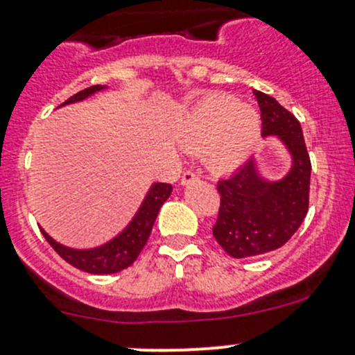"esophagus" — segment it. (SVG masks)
<instances>
[{"label": "esophagus", "mask_w": 355, "mask_h": 355, "mask_svg": "<svg viewBox=\"0 0 355 355\" xmlns=\"http://www.w3.org/2000/svg\"><path fill=\"white\" fill-rule=\"evenodd\" d=\"M197 180H198V175L195 174V172L187 171V172H183V175H181V184H183V187H187V184L193 183V181H197Z\"/></svg>", "instance_id": "obj_1"}]
</instances>
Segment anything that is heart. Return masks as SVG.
Listing matches in <instances>:
<instances>
[{
  "mask_svg": "<svg viewBox=\"0 0 355 355\" xmlns=\"http://www.w3.org/2000/svg\"><path fill=\"white\" fill-rule=\"evenodd\" d=\"M261 136V120L254 107L228 94H212L191 106L178 123L181 144L200 151L205 167L214 174L239 171Z\"/></svg>",
  "mask_w": 355,
  "mask_h": 355,
  "instance_id": "b5f03b06",
  "label": "heart"
}]
</instances>
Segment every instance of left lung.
Here are the masks:
<instances>
[{
	"instance_id": "1",
	"label": "left lung",
	"mask_w": 355,
	"mask_h": 355,
	"mask_svg": "<svg viewBox=\"0 0 355 355\" xmlns=\"http://www.w3.org/2000/svg\"><path fill=\"white\" fill-rule=\"evenodd\" d=\"M263 137L275 136L288 150L291 167L281 180H266L251 160L218 183L221 195L212 235L234 258H252L282 248L309 211L310 157L300 121L273 97L254 90Z\"/></svg>"
}]
</instances>
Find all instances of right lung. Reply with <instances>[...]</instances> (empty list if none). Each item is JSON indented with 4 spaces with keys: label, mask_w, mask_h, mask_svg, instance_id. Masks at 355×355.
Instances as JSON below:
<instances>
[{
    "label": "right lung",
    "mask_w": 355,
    "mask_h": 355,
    "mask_svg": "<svg viewBox=\"0 0 355 355\" xmlns=\"http://www.w3.org/2000/svg\"><path fill=\"white\" fill-rule=\"evenodd\" d=\"M106 89H107L106 85L89 87V89L71 96L69 99H67L66 103L60 104V106L85 101L89 99L90 96H94V94ZM171 193H172L171 184L167 183L151 184L146 197H144L143 204H141V207L137 209V212L134 214L132 221L125 226L123 230H121L116 237L107 241L106 244L97 245V248H90V249L67 248V245L53 241V239L50 237L43 228H42V234L43 237L46 239V242L55 249L57 254H59L62 259H66V261L69 263V265H73L74 268L83 270V272H89V273H99V275H103V273H116L136 261V258L139 256V252L143 251L144 245H146L148 239H150L151 228H153L158 211H160V207L164 205V202L171 197Z\"/></svg>",
    "instance_id": "right-lung-1"
}]
</instances>
